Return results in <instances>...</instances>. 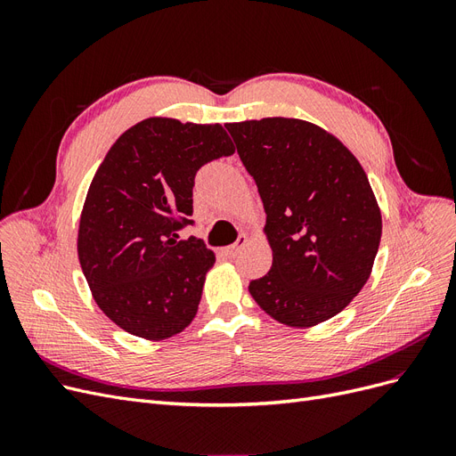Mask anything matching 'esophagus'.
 Instances as JSON below:
<instances>
[{
	"mask_svg": "<svg viewBox=\"0 0 456 456\" xmlns=\"http://www.w3.org/2000/svg\"><path fill=\"white\" fill-rule=\"evenodd\" d=\"M247 243H249V238L245 236V233H241V236L238 238V241L233 243V245H230V247H226V249H223V253L226 255V256H230V258H233V256H238L245 247H247Z\"/></svg>",
	"mask_w": 456,
	"mask_h": 456,
	"instance_id": "34e87169",
	"label": "esophagus"
}]
</instances>
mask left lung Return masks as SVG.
Segmentation results:
<instances>
[{
    "label": "left lung",
    "mask_w": 456,
    "mask_h": 456,
    "mask_svg": "<svg viewBox=\"0 0 456 456\" xmlns=\"http://www.w3.org/2000/svg\"><path fill=\"white\" fill-rule=\"evenodd\" d=\"M226 129L265 203L273 253L249 293L289 327L327 322L362 291L379 251L382 218L363 167L333 134L302 119Z\"/></svg>",
    "instance_id": "left-lung-1"
}]
</instances>
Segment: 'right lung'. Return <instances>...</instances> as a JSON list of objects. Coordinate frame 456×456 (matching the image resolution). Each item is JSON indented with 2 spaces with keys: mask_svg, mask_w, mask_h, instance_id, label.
<instances>
[{
  "mask_svg": "<svg viewBox=\"0 0 456 456\" xmlns=\"http://www.w3.org/2000/svg\"><path fill=\"white\" fill-rule=\"evenodd\" d=\"M223 126L150 118L110 148L87 191L77 255L101 310L150 340L194 320L215 253L178 232L191 226V190L205 163L232 156Z\"/></svg>",
  "mask_w": 456,
  "mask_h": 456,
  "instance_id": "1",
  "label": "right lung"
}]
</instances>
